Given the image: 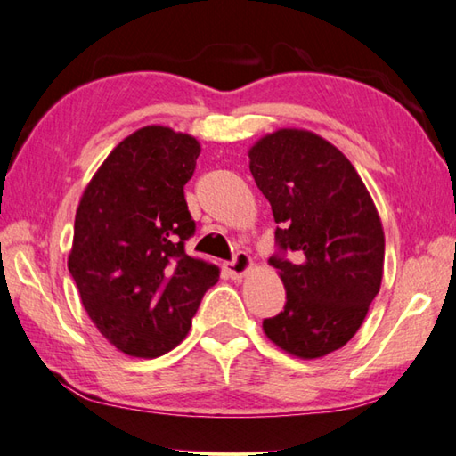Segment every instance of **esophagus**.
I'll list each match as a JSON object with an SVG mask.
<instances>
[{"mask_svg":"<svg viewBox=\"0 0 456 456\" xmlns=\"http://www.w3.org/2000/svg\"><path fill=\"white\" fill-rule=\"evenodd\" d=\"M250 268H252V257L246 252H238L234 256V260L226 264V272L232 280H240Z\"/></svg>","mask_w":456,"mask_h":456,"instance_id":"obj_1","label":"esophagus"}]
</instances>
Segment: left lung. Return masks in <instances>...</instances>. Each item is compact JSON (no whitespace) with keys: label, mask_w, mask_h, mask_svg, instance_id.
Instances as JSON below:
<instances>
[{"label":"left lung","mask_w":456,"mask_h":456,"mask_svg":"<svg viewBox=\"0 0 456 456\" xmlns=\"http://www.w3.org/2000/svg\"><path fill=\"white\" fill-rule=\"evenodd\" d=\"M276 220L286 305L264 333L288 354L315 359L354 338L383 278L385 236L363 180L322 136L281 128L248 152Z\"/></svg>","instance_id":"obj_1"}]
</instances>
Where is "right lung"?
Listing matches in <instances>:
<instances>
[{"label":"right lung","mask_w":456,"mask_h":456,"mask_svg":"<svg viewBox=\"0 0 456 456\" xmlns=\"http://www.w3.org/2000/svg\"><path fill=\"white\" fill-rule=\"evenodd\" d=\"M199 154L191 134L144 126L117 144L77 208L69 273L102 338L131 357L175 349L218 281L216 265L184 250Z\"/></svg>","instance_id":"obj_1"}]
</instances>
